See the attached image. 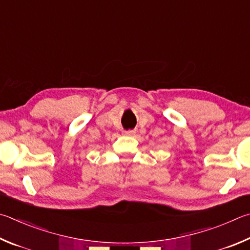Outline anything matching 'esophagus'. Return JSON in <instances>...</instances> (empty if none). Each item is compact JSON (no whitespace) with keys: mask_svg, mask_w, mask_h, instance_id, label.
Returning <instances> with one entry per match:
<instances>
[{"mask_svg":"<svg viewBox=\"0 0 250 250\" xmlns=\"http://www.w3.org/2000/svg\"><path fill=\"white\" fill-rule=\"evenodd\" d=\"M125 135H134L135 134V130H128V131H125Z\"/></svg>","mask_w":250,"mask_h":250,"instance_id":"1","label":"esophagus"}]
</instances>
